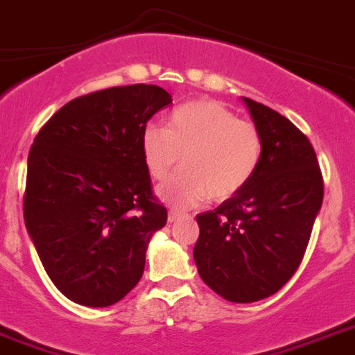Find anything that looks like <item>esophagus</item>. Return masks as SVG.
Segmentation results:
<instances>
[{
	"mask_svg": "<svg viewBox=\"0 0 355 355\" xmlns=\"http://www.w3.org/2000/svg\"><path fill=\"white\" fill-rule=\"evenodd\" d=\"M181 217H184L183 211H180V210H171V211H168V223H175V220H180Z\"/></svg>",
	"mask_w": 355,
	"mask_h": 355,
	"instance_id": "esophagus-1",
	"label": "esophagus"
}]
</instances>
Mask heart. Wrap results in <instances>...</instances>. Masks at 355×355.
Here are the masks:
<instances>
[{
	"instance_id": "heart-1",
	"label": "heart",
	"mask_w": 355,
	"mask_h": 355,
	"mask_svg": "<svg viewBox=\"0 0 355 355\" xmlns=\"http://www.w3.org/2000/svg\"><path fill=\"white\" fill-rule=\"evenodd\" d=\"M185 156L184 171L157 189L168 205L189 208L210 198L226 201L253 180L262 159V136L215 100H192L175 107L163 127L141 132V156L150 178L166 180Z\"/></svg>"
}]
</instances>
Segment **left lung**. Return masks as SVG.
<instances>
[{
	"instance_id": "8db88e82",
	"label": "left lung",
	"mask_w": 355,
	"mask_h": 355,
	"mask_svg": "<svg viewBox=\"0 0 355 355\" xmlns=\"http://www.w3.org/2000/svg\"><path fill=\"white\" fill-rule=\"evenodd\" d=\"M242 102L262 136L260 166L246 189L196 217L193 260L217 295L251 304L280 291L302 264L322 208L323 178L295 123L255 100Z\"/></svg>"
}]
</instances>
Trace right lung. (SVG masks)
Listing matches in <instances>:
<instances>
[{
    "label": "right lung",
    "mask_w": 355,
    "mask_h": 355,
    "mask_svg": "<svg viewBox=\"0 0 355 355\" xmlns=\"http://www.w3.org/2000/svg\"><path fill=\"white\" fill-rule=\"evenodd\" d=\"M168 104L153 84L95 91L62 105L33 140L26 230L50 280L75 304L109 307L144 275L166 208L153 193L141 132Z\"/></svg>",
    "instance_id": "1"
}]
</instances>
